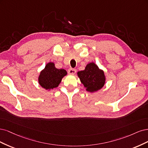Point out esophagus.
<instances>
[{"label":"esophagus","mask_w":148,"mask_h":148,"mask_svg":"<svg viewBox=\"0 0 148 148\" xmlns=\"http://www.w3.org/2000/svg\"><path fill=\"white\" fill-rule=\"evenodd\" d=\"M76 73V69L73 68H69L68 69V73L69 74H74Z\"/></svg>","instance_id":"34e87169"}]
</instances>
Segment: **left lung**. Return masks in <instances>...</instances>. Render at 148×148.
<instances>
[{"instance_id": "left-lung-1", "label": "left lung", "mask_w": 148, "mask_h": 148, "mask_svg": "<svg viewBox=\"0 0 148 148\" xmlns=\"http://www.w3.org/2000/svg\"><path fill=\"white\" fill-rule=\"evenodd\" d=\"M79 77L86 90L94 92L101 89L105 83V76L103 71L100 70L94 63H89L85 70L79 71Z\"/></svg>"}]
</instances>
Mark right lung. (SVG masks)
<instances>
[{
	"label": "right lung",
	"instance_id": "add662e5",
	"mask_svg": "<svg viewBox=\"0 0 148 148\" xmlns=\"http://www.w3.org/2000/svg\"><path fill=\"white\" fill-rule=\"evenodd\" d=\"M67 74L63 69H58L55 67L53 63H49L45 69L41 71L39 77V82L41 86L46 90H51L58 86L62 78Z\"/></svg>",
	"mask_w": 148,
	"mask_h": 148
}]
</instances>
